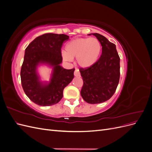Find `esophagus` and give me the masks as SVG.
I'll list each match as a JSON object with an SVG mask.
<instances>
[{
  "label": "esophagus",
  "mask_w": 152,
  "mask_h": 152,
  "mask_svg": "<svg viewBox=\"0 0 152 152\" xmlns=\"http://www.w3.org/2000/svg\"><path fill=\"white\" fill-rule=\"evenodd\" d=\"M80 72H79V70H77V69H76V70H75V72H74V75L75 76V77H79L80 76Z\"/></svg>",
  "instance_id": "1"
}]
</instances>
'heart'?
<instances>
[{"label": "heart", "mask_w": 152, "mask_h": 152, "mask_svg": "<svg viewBox=\"0 0 152 152\" xmlns=\"http://www.w3.org/2000/svg\"><path fill=\"white\" fill-rule=\"evenodd\" d=\"M102 51L99 40L95 37L78 38L69 42L62 53L64 61L71 62L76 58V63L80 67L87 68L97 61Z\"/></svg>", "instance_id": "b5f03b06"}]
</instances>
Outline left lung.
<instances>
[{"label":"left lung","mask_w":152,"mask_h":152,"mask_svg":"<svg viewBox=\"0 0 152 152\" xmlns=\"http://www.w3.org/2000/svg\"><path fill=\"white\" fill-rule=\"evenodd\" d=\"M93 35L99 40L102 54L92 66L79 69L84 82L80 94L87 103L97 104L108 100L116 91L120 79V57L115 45L99 34Z\"/></svg>","instance_id":"left-lung-1"}]
</instances>
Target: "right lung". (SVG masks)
<instances>
[{"instance_id": "obj_1", "label": "right lung", "mask_w": 152, "mask_h": 152, "mask_svg": "<svg viewBox=\"0 0 152 152\" xmlns=\"http://www.w3.org/2000/svg\"><path fill=\"white\" fill-rule=\"evenodd\" d=\"M68 39L65 34H45L35 38L25 49L20 73L21 85L26 95L37 104L47 107L58 103L63 98L64 88L74 77V68L66 70L60 65L61 48ZM40 64L53 68L49 83L39 80L36 68Z\"/></svg>"}]
</instances>
